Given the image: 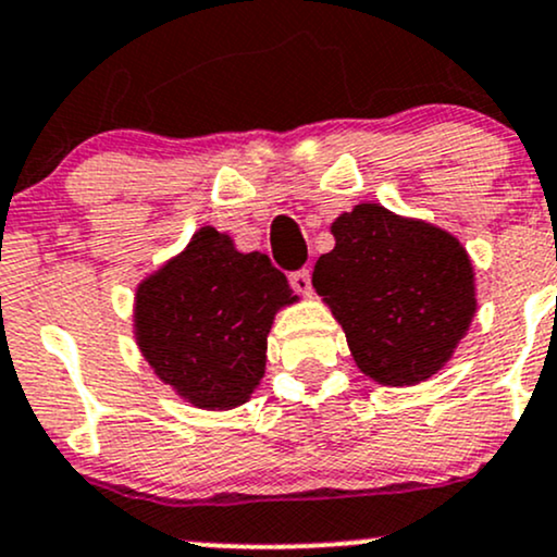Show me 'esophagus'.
<instances>
[{
	"label": "esophagus",
	"mask_w": 557,
	"mask_h": 557,
	"mask_svg": "<svg viewBox=\"0 0 557 557\" xmlns=\"http://www.w3.org/2000/svg\"><path fill=\"white\" fill-rule=\"evenodd\" d=\"M289 284L297 294H310L312 281H310V268H299V271L289 273Z\"/></svg>",
	"instance_id": "obj_1"
}]
</instances>
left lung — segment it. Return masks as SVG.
<instances>
[{"label":"left lung","instance_id":"1","mask_svg":"<svg viewBox=\"0 0 557 557\" xmlns=\"http://www.w3.org/2000/svg\"><path fill=\"white\" fill-rule=\"evenodd\" d=\"M312 286L342 323L357 368L383 385L435 375L472 323L474 271L454 234L359 202L331 226Z\"/></svg>","mask_w":557,"mask_h":557}]
</instances>
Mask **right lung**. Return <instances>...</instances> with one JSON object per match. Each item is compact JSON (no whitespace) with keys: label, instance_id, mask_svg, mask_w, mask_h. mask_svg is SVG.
I'll return each instance as SVG.
<instances>
[{"label":"right lung","instance_id":"right-lung-1","mask_svg":"<svg viewBox=\"0 0 557 557\" xmlns=\"http://www.w3.org/2000/svg\"><path fill=\"white\" fill-rule=\"evenodd\" d=\"M297 302L263 252L202 226L137 286L135 338L156 375L198 409L245 404L265 372L268 331Z\"/></svg>","mask_w":557,"mask_h":557}]
</instances>
